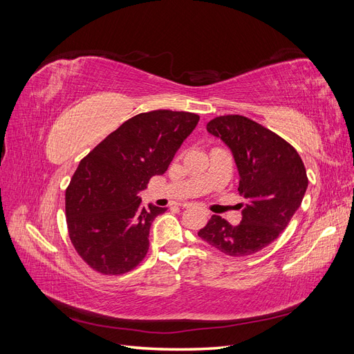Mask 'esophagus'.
Masks as SVG:
<instances>
[{"instance_id": "1", "label": "esophagus", "mask_w": 354, "mask_h": 354, "mask_svg": "<svg viewBox=\"0 0 354 354\" xmlns=\"http://www.w3.org/2000/svg\"><path fill=\"white\" fill-rule=\"evenodd\" d=\"M183 207H185V208H190V207H192V203H187V202H186V203H183ZM205 214H208V212L205 211Z\"/></svg>"}]
</instances>
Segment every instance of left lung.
<instances>
[{"label":"left lung","instance_id":"1","mask_svg":"<svg viewBox=\"0 0 354 354\" xmlns=\"http://www.w3.org/2000/svg\"><path fill=\"white\" fill-rule=\"evenodd\" d=\"M207 130L230 147L246 205L238 226L212 216L199 238L230 257L259 252L279 236L301 205L308 185L306 167L281 136L246 116H217Z\"/></svg>","mask_w":354,"mask_h":354}]
</instances>
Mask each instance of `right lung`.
I'll list each match as a JSON object with an SVG mask.
<instances>
[{
	"label": "right lung",
	"instance_id": "add662e5",
	"mask_svg": "<svg viewBox=\"0 0 354 354\" xmlns=\"http://www.w3.org/2000/svg\"><path fill=\"white\" fill-rule=\"evenodd\" d=\"M199 115L159 109L125 121L81 159L66 187L71 242L102 274H124L143 261L149 230L165 208L142 207L138 192L164 174Z\"/></svg>",
	"mask_w": 354,
	"mask_h": 354
}]
</instances>
